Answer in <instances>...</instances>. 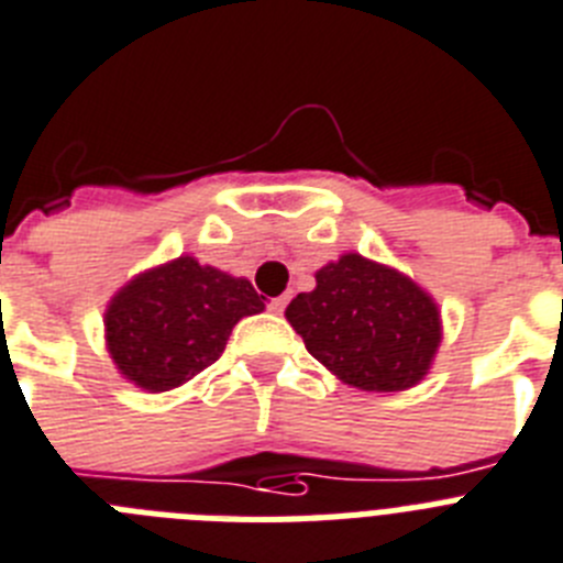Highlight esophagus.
I'll return each instance as SVG.
<instances>
[{
	"label": "esophagus",
	"instance_id": "esophagus-1",
	"mask_svg": "<svg viewBox=\"0 0 563 563\" xmlns=\"http://www.w3.org/2000/svg\"><path fill=\"white\" fill-rule=\"evenodd\" d=\"M273 310V313H285L287 307V296H278V299H271V305H267Z\"/></svg>",
	"mask_w": 563,
	"mask_h": 563
}]
</instances>
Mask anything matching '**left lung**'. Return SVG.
<instances>
[{"label": "left lung", "instance_id": "obj_1", "mask_svg": "<svg viewBox=\"0 0 563 563\" xmlns=\"http://www.w3.org/2000/svg\"><path fill=\"white\" fill-rule=\"evenodd\" d=\"M307 353L350 387L398 393L427 376L441 344V313L405 273L344 253L316 273V290L285 310Z\"/></svg>", "mask_w": 563, "mask_h": 563}]
</instances>
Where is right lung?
<instances>
[{"instance_id": "add662e5", "label": "right lung", "mask_w": 563, "mask_h": 563, "mask_svg": "<svg viewBox=\"0 0 563 563\" xmlns=\"http://www.w3.org/2000/svg\"><path fill=\"white\" fill-rule=\"evenodd\" d=\"M264 310L247 278L179 256L139 273L104 310L108 353L128 382L167 393L224 353L244 316Z\"/></svg>"}]
</instances>
